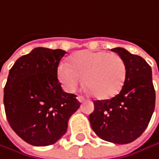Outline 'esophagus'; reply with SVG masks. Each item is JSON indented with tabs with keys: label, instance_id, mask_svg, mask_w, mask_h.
<instances>
[{
	"label": "esophagus",
	"instance_id": "1",
	"mask_svg": "<svg viewBox=\"0 0 159 159\" xmlns=\"http://www.w3.org/2000/svg\"><path fill=\"white\" fill-rule=\"evenodd\" d=\"M77 100L79 101L80 103H82V102H84V96H82V95H78V96H77Z\"/></svg>",
	"mask_w": 159,
	"mask_h": 159
}]
</instances>
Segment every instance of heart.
Returning a JSON list of instances; mask_svg holds the SVG:
<instances>
[{"instance_id":"heart-1","label":"heart","mask_w":159,"mask_h":159,"mask_svg":"<svg viewBox=\"0 0 159 159\" xmlns=\"http://www.w3.org/2000/svg\"><path fill=\"white\" fill-rule=\"evenodd\" d=\"M70 62L58 67V77L66 91H75L84 77L85 85L99 99H110L121 91L126 67L118 54L81 51L70 57Z\"/></svg>"}]
</instances>
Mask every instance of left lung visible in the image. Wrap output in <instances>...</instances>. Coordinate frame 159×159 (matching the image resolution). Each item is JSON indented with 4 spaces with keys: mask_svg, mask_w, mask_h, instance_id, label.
I'll use <instances>...</instances> for the list:
<instances>
[{
    "mask_svg": "<svg viewBox=\"0 0 159 159\" xmlns=\"http://www.w3.org/2000/svg\"><path fill=\"white\" fill-rule=\"evenodd\" d=\"M112 51L125 64V80L115 97L94 101L89 121L100 138L123 145L133 142L146 130L155 109L156 93L151 67L141 56L121 47Z\"/></svg>",
    "mask_w": 159,
    "mask_h": 159,
    "instance_id": "8db88e82",
    "label": "left lung"
}]
</instances>
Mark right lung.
<instances>
[{
	"instance_id": "add662e5",
	"label": "right lung",
	"mask_w": 159,
	"mask_h": 159,
	"mask_svg": "<svg viewBox=\"0 0 159 159\" xmlns=\"http://www.w3.org/2000/svg\"><path fill=\"white\" fill-rule=\"evenodd\" d=\"M61 49L34 48L11 68L3 103L12 130L30 145L45 147L67 131L71 116L79 108L76 95L64 92L57 78Z\"/></svg>"
}]
</instances>
